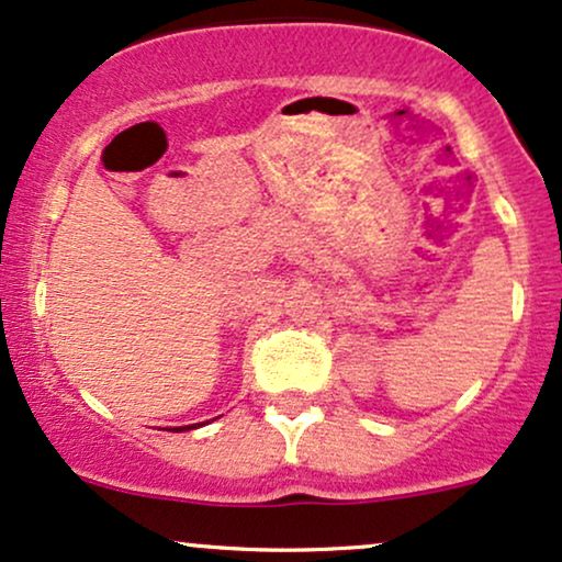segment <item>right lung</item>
<instances>
[{"mask_svg": "<svg viewBox=\"0 0 562 562\" xmlns=\"http://www.w3.org/2000/svg\"><path fill=\"white\" fill-rule=\"evenodd\" d=\"M190 428H192V425H190ZM173 430H182V428H173Z\"/></svg>", "mask_w": 562, "mask_h": 562, "instance_id": "obj_1", "label": "right lung"}]
</instances>
